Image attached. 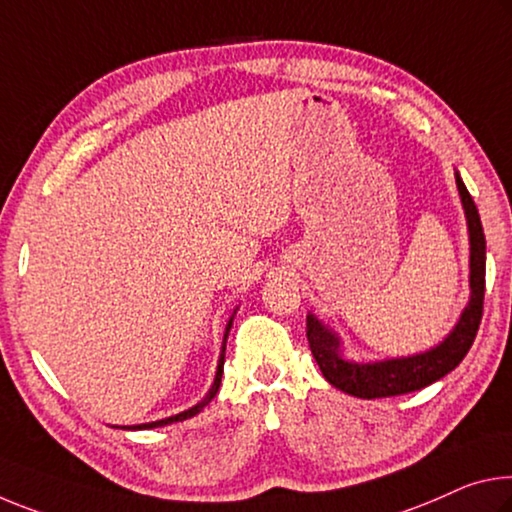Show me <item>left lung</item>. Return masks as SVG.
<instances>
[{
	"label": "left lung",
	"instance_id": "1",
	"mask_svg": "<svg viewBox=\"0 0 512 512\" xmlns=\"http://www.w3.org/2000/svg\"><path fill=\"white\" fill-rule=\"evenodd\" d=\"M456 184L465 205L469 223V243H472V298L462 312L458 326L444 342L433 351L415 355L405 360H387L378 364H355L346 362L339 355V342L328 328L310 314L307 316V342L316 364L330 385L342 389L346 394L360 396V399H383V396H399L415 392L435 380L444 378L453 371L472 348L478 326L483 319V296H485V234L481 216L469 196L467 186L456 175Z\"/></svg>",
	"mask_w": 512,
	"mask_h": 512
}]
</instances>
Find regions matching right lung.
Instances as JSON below:
<instances>
[{
  "instance_id": "obj_1",
  "label": "right lung",
  "mask_w": 512,
  "mask_h": 512,
  "mask_svg": "<svg viewBox=\"0 0 512 512\" xmlns=\"http://www.w3.org/2000/svg\"><path fill=\"white\" fill-rule=\"evenodd\" d=\"M230 326H232V319H230V323H227V328H225V339H227V332H230ZM225 344V342H223ZM223 362H225V346H223V355H221V360H218V371H216V378H214V385H212V389H209V394L205 396V401H200L196 408H191V410H186V412H180V415H175V417H168V419H161V421H152V424H141V426H129V428H159V426H166V424H173V421H184V419H189V417H193V415H198V412L205 408V405L214 399L216 396V392H218V387H221V376H223Z\"/></svg>"
}]
</instances>
